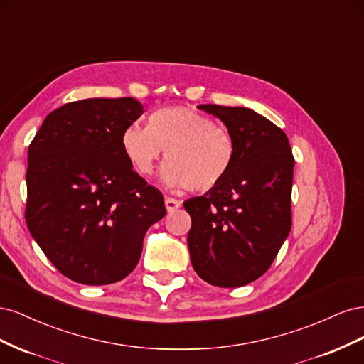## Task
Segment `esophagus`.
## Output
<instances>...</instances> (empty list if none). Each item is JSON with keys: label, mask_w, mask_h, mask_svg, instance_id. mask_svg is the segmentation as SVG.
Returning a JSON list of instances; mask_svg holds the SVG:
<instances>
[{"label": "esophagus", "mask_w": 364, "mask_h": 364, "mask_svg": "<svg viewBox=\"0 0 364 364\" xmlns=\"http://www.w3.org/2000/svg\"><path fill=\"white\" fill-rule=\"evenodd\" d=\"M181 205L182 202L178 199H173V197H167V199H165V208H167L168 213H173L176 209H179Z\"/></svg>", "instance_id": "esophagus-1"}]
</instances>
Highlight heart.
<instances>
[{
  "label": "heart",
  "instance_id": "heart-1",
  "mask_svg": "<svg viewBox=\"0 0 364 364\" xmlns=\"http://www.w3.org/2000/svg\"><path fill=\"white\" fill-rule=\"evenodd\" d=\"M121 146L134 168L150 176L165 151L162 179L168 186H188L211 191L232 168V135L213 118L191 107H162L151 112L149 127L130 124L121 135Z\"/></svg>",
  "mask_w": 364,
  "mask_h": 364
}]
</instances>
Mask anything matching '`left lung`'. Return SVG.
<instances>
[{
  "label": "left lung",
  "instance_id": "left-lung-1",
  "mask_svg": "<svg viewBox=\"0 0 364 364\" xmlns=\"http://www.w3.org/2000/svg\"><path fill=\"white\" fill-rule=\"evenodd\" d=\"M199 109L223 121L235 158L222 183L183 202L190 257L208 284L241 287L269 270L290 234L294 158L287 135L252 109Z\"/></svg>",
  "mask_w": 364,
  "mask_h": 364
}]
</instances>
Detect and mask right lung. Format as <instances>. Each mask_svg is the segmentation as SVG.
I'll list each match as a JSON object with an SVG mask.
<instances>
[{"label": "right lung", "instance_id": "obj_1", "mask_svg": "<svg viewBox=\"0 0 364 364\" xmlns=\"http://www.w3.org/2000/svg\"><path fill=\"white\" fill-rule=\"evenodd\" d=\"M142 114L132 97L58 107L28 146L26 222L63 277L85 285L124 279L147 229L167 209L132 168L121 135Z\"/></svg>", "mask_w": 364, "mask_h": 364}]
</instances>
